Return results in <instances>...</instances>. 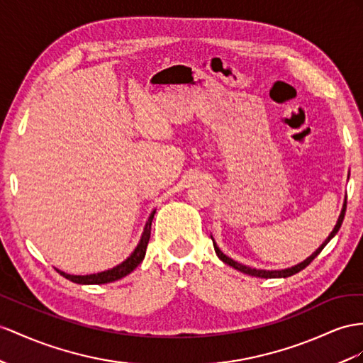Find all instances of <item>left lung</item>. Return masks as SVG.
I'll return each instance as SVG.
<instances>
[{
  "label": "left lung",
  "mask_w": 363,
  "mask_h": 363,
  "mask_svg": "<svg viewBox=\"0 0 363 363\" xmlns=\"http://www.w3.org/2000/svg\"><path fill=\"white\" fill-rule=\"evenodd\" d=\"M348 178H350V174H348ZM345 210H347V196H345V199H343V206H342V210H340V215H339V219H337V222H336V225H334V228H333V231L330 233V236L323 240L322 245H320L318 250H315V252H314L311 256L306 257L305 261H302V262H299V264H296V265H293V267H290V268H284V270H262V268H252V267H248V265L236 262V261H233V259L228 257L227 255H224V253L220 252V248L218 247V244L215 242V239H213V236H211V239H213V247H215V252H216L218 257L220 259L222 262H225L227 265L233 267L235 270H238V272H240V273L248 274V276H255V277H264V279L288 277V276H293V274H296V273H299L301 270H303V268H305L306 265H310V264L313 262V259L322 252L323 247L327 245V244L330 242V240L337 235V231H339V228H340V225H342V222H343V218H345Z\"/></svg>",
  "instance_id": "8db88e82"
}]
</instances>
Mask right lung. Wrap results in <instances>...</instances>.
I'll list each match as a JSON object with an SVG mask.
<instances>
[{
  "mask_svg": "<svg viewBox=\"0 0 363 363\" xmlns=\"http://www.w3.org/2000/svg\"><path fill=\"white\" fill-rule=\"evenodd\" d=\"M156 210L152 211V215L148 216L147 222H145V227H144V231L141 235V239H139L138 245L135 247V250L132 252V255H130L125 261H123L121 264H118L116 267L110 268V270H106V272H101V273H93V274H69V273H64L61 270L57 272L64 276L66 279H69V281L75 282V284H81V285H101V284H108V282H115L118 281V279L127 276L128 273H132L135 268L143 262V259L145 256V250H147V244H148V239H150V231H152V220H153V216H155Z\"/></svg>",
  "mask_w": 363,
  "mask_h": 363,
  "instance_id": "obj_1",
  "label": "right lung"
}]
</instances>
